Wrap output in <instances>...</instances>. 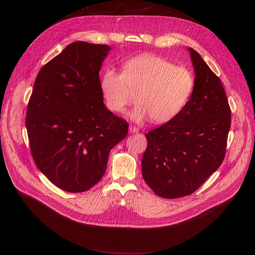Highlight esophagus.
<instances>
[{"label":"esophagus","instance_id":"esophagus-1","mask_svg":"<svg viewBox=\"0 0 255 255\" xmlns=\"http://www.w3.org/2000/svg\"><path fill=\"white\" fill-rule=\"evenodd\" d=\"M129 131H130V133H137L139 131V129L137 127L133 126V125H130L129 126Z\"/></svg>","mask_w":255,"mask_h":255}]
</instances>
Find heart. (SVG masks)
<instances>
[{
    "mask_svg": "<svg viewBox=\"0 0 255 255\" xmlns=\"http://www.w3.org/2000/svg\"><path fill=\"white\" fill-rule=\"evenodd\" d=\"M195 88L193 72L185 67L149 53L126 60L121 74L107 68L101 77L100 89L107 108L122 113L135 94L137 105L131 119L142 122L150 117L157 124L178 115L188 104Z\"/></svg>",
    "mask_w": 255,
    "mask_h": 255,
    "instance_id": "obj_1",
    "label": "heart"
}]
</instances>
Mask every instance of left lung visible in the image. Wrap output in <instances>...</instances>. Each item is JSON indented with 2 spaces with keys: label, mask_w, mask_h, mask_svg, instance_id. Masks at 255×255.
Wrapping results in <instances>:
<instances>
[{
  "label": "left lung",
  "mask_w": 255,
  "mask_h": 255,
  "mask_svg": "<svg viewBox=\"0 0 255 255\" xmlns=\"http://www.w3.org/2000/svg\"><path fill=\"white\" fill-rule=\"evenodd\" d=\"M196 79L191 99L172 120L145 134V183L159 197L192 195L221 165L231 126L225 90L201 55L190 48Z\"/></svg>",
  "instance_id": "left-lung-1"
}]
</instances>
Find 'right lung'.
I'll use <instances>...</instances> for the list:
<instances>
[{
	"mask_svg": "<svg viewBox=\"0 0 255 255\" xmlns=\"http://www.w3.org/2000/svg\"><path fill=\"white\" fill-rule=\"evenodd\" d=\"M110 47L77 41L38 72L27 106L30 150L57 188L83 193L101 180L110 150L129 125L109 111L99 71Z\"/></svg>",
	"mask_w": 255,
	"mask_h": 255,
	"instance_id": "obj_1",
	"label": "right lung"
}]
</instances>
